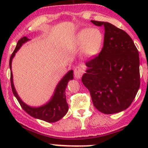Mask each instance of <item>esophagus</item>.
Returning a JSON list of instances; mask_svg holds the SVG:
<instances>
[{
  "label": "esophagus",
  "instance_id": "1",
  "mask_svg": "<svg viewBox=\"0 0 148 148\" xmlns=\"http://www.w3.org/2000/svg\"><path fill=\"white\" fill-rule=\"evenodd\" d=\"M84 72V68L82 66H78L74 69V76L77 79H80L82 74Z\"/></svg>",
  "mask_w": 148,
  "mask_h": 148
}]
</instances>
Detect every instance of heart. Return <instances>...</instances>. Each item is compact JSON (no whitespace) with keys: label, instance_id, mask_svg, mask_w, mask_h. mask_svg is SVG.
<instances>
[{"label":"heart","instance_id":"b5f03b06","mask_svg":"<svg viewBox=\"0 0 148 148\" xmlns=\"http://www.w3.org/2000/svg\"><path fill=\"white\" fill-rule=\"evenodd\" d=\"M104 34L98 28H85L80 30L74 37V44L82 48V53L88 59L98 56L104 43Z\"/></svg>","mask_w":148,"mask_h":148}]
</instances>
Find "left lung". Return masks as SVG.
<instances>
[{
    "label": "left lung",
    "mask_w": 148,
    "mask_h": 148,
    "mask_svg": "<svg viewBox=\"0 0 148 148\" xmlns=\"http://www.w3.org/2000/svg\"><path fill=\"white\" fill-rule=\"evenodd\" d=\"M91 21L104 26V45L98 56L86 62L82 81L97 110L107 114L120 112L130 107L140 88L138 51L123 30L108 22Z\"/></svg>",
    "instance_id": "1"
}]
</instances>
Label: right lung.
Here are the masks:
<instances>
[{
    "label": "right lung",
    "mask_w": 148,
    "mask_h": 148,
    "mask_svg": "<svg viewBox=\"0 0 148 148\" xmlns=\"http://www.w3.org/2000/svg\"><path fill=\"white\" fill-rule=\"evenodd\" d=\"M29 40V38H28L27 37L24 36L18 41L16 49H15L14 51L13 52L10 58L9 66L10 70H11L12 60L16 55V53L23 44L27 42ZM73 78H74L73 71L70 70L65 74L64 77L61 79V81L58 83L57 86L55 89L54 93H53V96L51 98L50 100L41 107H34L27 105L26 103H24L21 100L20 97L18 96L16 89H15L14 84H13V74H12V71H10V84H11L12 92H13V95L16 97L17 100L18 101L19 104H21L22 108L31 117L44 120L47 122H57V121L61 120L68 112L69 106L66 102V99L65 90L69 81L73 79Z\"/></svg>",
    "instance_id": "obj_1"
}]
</instances>
